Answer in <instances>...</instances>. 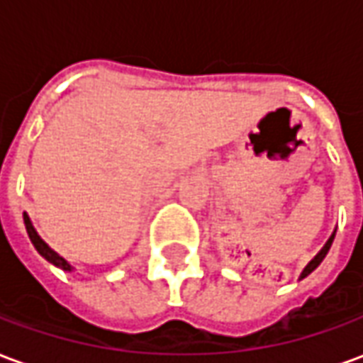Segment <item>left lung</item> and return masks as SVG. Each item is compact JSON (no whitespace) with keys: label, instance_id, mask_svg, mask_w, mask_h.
Wrapping results in <instances>:
<instances>
[{"label":"left lung","instance_id":"left-lung-1","mask_svg":"<svg viewBox=\"0 0 363 363\" xmlns=\"http://www.w3.org/2000/svg\"><path fill=\"white\" fill-rule=\"evenodd\" d=\"M335 235H336V231H333V235L328 237V241H327V243H325V247H323V249H320V251L317 252V255H315V259H313L311 262H309V264H307V267L303 268V272H301V276H299V280H303L305 276H309V274H311L313 270H315V268L319 267L320 262H323V259L327 257L328 249H330V245H333V241H335Z\"/></svg>","mask_w":363,"mask_h":363}]
</instances>
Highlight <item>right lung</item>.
Listing matches in <instances>:
<instances>
[{
	"label": "right lung",
	"mask_w": 363,
	"mask_h": 363,
	"mask_svg": "<svg viewBox=\"0 0 363 363\" xmlns=\"http://www.w3.org/2000/svg\"><path fill=\"white\" fill-rule=\"evenodd\" d=\"M23 220H25V228H27V233H28V237H30V241H33V245H35L36 251L40 252V255H43L44 259L48 260V262H52L54 267L62 268V270H72V267H69V262H67L66 259H62V257H60V255L56 251H52L50 247L44 243L43 239H40V235L36 233L35 225L30 223V218H28V216H27V212L23 213Z\"/></svg>",
	"instance_id": "add662e5"
}]
</instances>
